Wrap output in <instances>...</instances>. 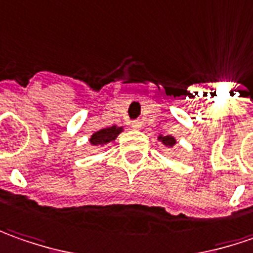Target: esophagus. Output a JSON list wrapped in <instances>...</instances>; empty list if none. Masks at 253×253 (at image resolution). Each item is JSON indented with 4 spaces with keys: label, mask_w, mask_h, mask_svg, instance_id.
<instances>
[{
    "label": "esophagus",
    "mask_w": 253,
    "mask_h": 253,
    "mask_svg": "<svg viewBox=\"0 0 253 253\" xmlns=\"http://www.w3.org/2000/svg\"><path fill=\"white\" fill-rule=\"evenodd\" d=\"M130 126L133 127V128H140V127L143 126V122L140 119H135V120H131Z\"/></svg>",
    "instance_id": "1"
}]
</instances>
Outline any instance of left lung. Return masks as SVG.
<instances>
[{
    "instance_id": "left-lung-1",
    "label": "left lung",
    "mask_w": 253,
    "mask_h": 253,
    "mask_svg": "<svg viewBox=\"0 0 253 253\" xmlns=\"http://www.w3.org/2000/svg\"><path fill=\"white\" fill-rule=\"evenodd\" d=\"M162 140V143L165 144V145H168V147H173L175 145V138L172 137V135H165V137H160Z\"/></svg>"
}]
</instances>
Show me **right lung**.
<instances>
[{
  "instance_id": "right-lung-1",
  "label": "right lung",
  "mask_w": 253,
  "mask_h": 253,
  "mask_svg": "<svg viewBox=\"0 0 253 253\" xmlns=\"http://www.w3.org/2000/svg\"><path fill=\"white\" fill-rule=\"evenodd\" d=\"M122 131V128L120 127H108V128H102L99 131H96L95 134L91 137V144L92 145H99V144H106L112 141V140H115L116 137L119 135V133Z\"/></svg>"
}]
</instances>
